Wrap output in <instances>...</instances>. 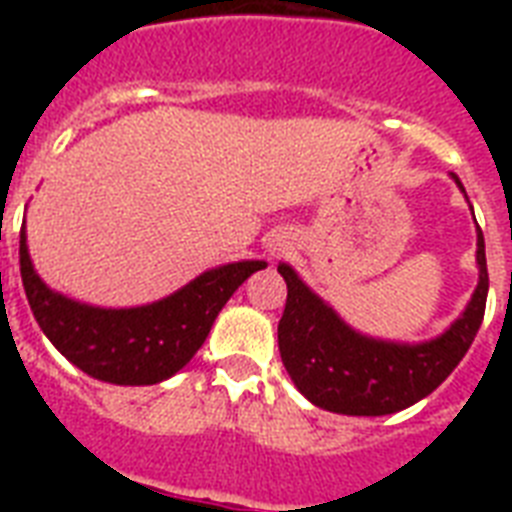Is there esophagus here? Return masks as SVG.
Segmentation results:
<instances>
[{
    "label": "esophagus",
    "instance_id": "obj_1",
    "mask_svg": "<svg viewBox=\"0 0 512 512\" xmlns=\"http://www.w3.org/2000/svg\"><path fill=\"white\" fill-rule=\"evenodd\" d=\"M276 252H281V249H276Z\"/></svg>",
    "mask_w": 512,
    "mask_h": 512
}]
</instances>
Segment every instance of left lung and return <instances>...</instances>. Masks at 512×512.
<instances>
[{
  "mask_svg": "<svg viewBox=\"0 0 512 512\" xmlns=\"http://www.w3.org/2000/svg\"><path fill=\"white\" fill-rule=\"evenodd\" d=\"M454 183L462 188L460 177ZM478 287L462 316L444 335L425 342H390L366 337L305 287L287 263V305L279 321V353L289 377L311 404L335 414L382 417L430 396L468 353L486 311L489 271L484 233L478 228Z\"/></svg>",
  "mask_w": 512,
  "mask_h": 512,
  "instance_id": "8db88e82",
  "label": "left lung"
}]
</instances>
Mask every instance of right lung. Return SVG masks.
<instances>
[{
	"instance_id": "1",
	"label": "right lung",
	"mask_w": 512,
	"mask_h": 512,
	"mask_svg": "<svg viewBox=\"0 0 512 512\" xmlns=\"http://www.w3.org/2000/svg\"><path fill=\"white\" fill-rule=\"evenodd\" d=\"M265 268L263 260L228 263L140 308H95L52 292L31 265L20 228V279L36 324L74 366L114 385H156L180 372L204 345L231 295Z\"/></svg>"
}]
</instances>
